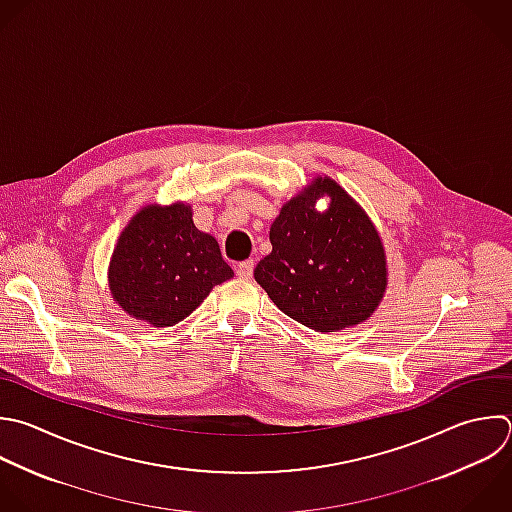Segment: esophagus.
<instances>
[{"label":"esophagus","instance_id":"esophagus-1","mask_svg":"<svg viewBox=\"0 0 512 512\" xmlns=\"http://www.w3.org/2000/svg\"><path fill=\"white\" fill-rule=\"evenodd\" d=\"M236 274H238L240 278H244V280H250L252 274H254V260H246V262L238 264Z\"/></svg>","mask_w":512,"mask_h":512}]
</instances>
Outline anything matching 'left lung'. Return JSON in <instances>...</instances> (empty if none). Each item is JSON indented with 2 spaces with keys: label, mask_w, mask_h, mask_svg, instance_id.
<instances>
[{
  "label": "left lung",
  "mask_w": 512,
  "mask_h": 512,
  "mask_svg": "<svg viewBox=\"0 0 512 512\" xmlns=\"http://www.w3.org/2000/svg\"><path fill=\"white\" fill-rule=\"evenodd\" d=\"M330 197L326 211L315 210ZM272 252L256 282L296 322L338 332L368 320L384 298L388 266L382 238L362 206L332 178L316 176L270 226Z\"/></svg>",
  "instance_id": "left-lung-1"
}]
</instances>
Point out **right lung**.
Listing matches in <instances>:
<instances>
[{
    "label": "right lung",
    "mask_w": 512,
    "mask_h": 512,
    "mask_svg": "<svg viewBox=\"0 0 512 512\" xmlns=\"http://www.w3.org/2000/svg\"><path fill=\"white\" fill-rule=\"evenodd\" d=\"M232 276L216 238L194 226L186 202L140 208L122 230L108 266L116 304L156 328L182 322Z\"/></svg>",
    "instance_id": "add662e5"
}]
</instances>
